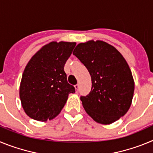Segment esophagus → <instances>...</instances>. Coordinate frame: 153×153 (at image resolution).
I'll list each match as a JSON object with an SVG mask.
<instances>
[{
	"label": "esophagus",
	"mask_w": 153,
	"mask_h": 153,
	"mask_svg": "<svg viewBox=\"0 0 153 153\" xmlns=\"http://www.w3.org/2000/svg\"><path fill=\"white\" fill-rule=\"evenodd\" d=\"M75 89H76V91H78V90H79V84H76V85H75Z\"/></svg>",
	"instance_id": "1"
}]
</instances>
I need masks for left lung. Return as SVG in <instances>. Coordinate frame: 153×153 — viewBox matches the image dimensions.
I'll return each mask as SVG.
<instances>
[{"mask_svg":"<svg viewBox=\"0 0 153 153\" xmlns=\"http://www.w3.org/2000/svg\"><path fill=\"white\" fill-rule=\"evenodd\" d=\"M73 53L91 76V91L80 97L86 113L96 122L105 125L123 117L131 106L135 85L122 54L102 40L79 44Z\"/></svg>","mask_w":153,"mask_h":153,"instance_id":"obj_1","label":"left lung"}]
</instances>
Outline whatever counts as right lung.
<instances>
[{
  "label": "right lung",
  "instance_id": "add662e5",
  "mask_svg": "<svg viewBox=\"0 0 153 153\" xmlns=\"http://www.w3.org/2000/svg\"><path fill=\"white\" fill-rule=\"evenodd\" d=\"M76 43L51 42L31 58L20 86L22 107L28 117L38 121L56 117L75 88L67 82L64 65Z\"/></svg>",
  "mask_w": 153,
  "mask_h": 153
}]
</instances>
